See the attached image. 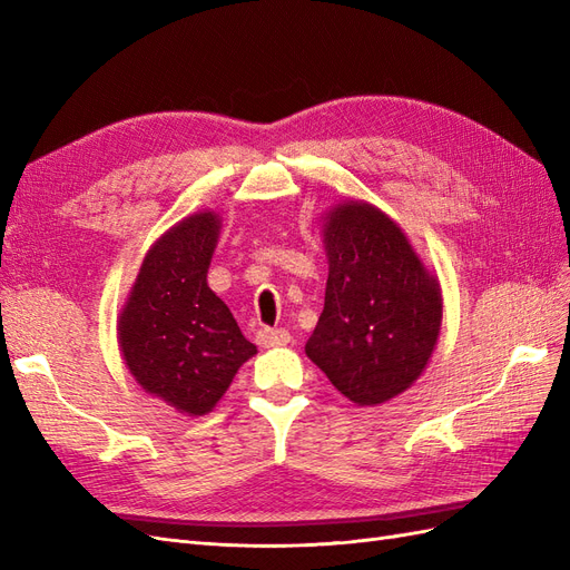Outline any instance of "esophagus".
Listing matches in <instances>:
<instances>
[{"mask_svg":"<svg viewBox=\"0 0 570 570\" xmlns=\"http://www.w3.org/2000/svg\"><path fill=\"white\" fill-rule=\"evenodd\" d=\"M287 342H289V333L283 331V327H262V331L256 333L258 347H283Z\"/></svg>","mask_w":570,"mask_h":570,"instance_id":"esophagus-1","label":"esophagus"}]
</instances>
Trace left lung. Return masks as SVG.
<instances>
[{"mask_svg": "<svg viewBox=\"0 0 570 570\" xmlns=\"http://www.w3.org/2000/svg\"><path fill=\"white\" fill-rule=\"evenodd\" d=\"M327 283L306 356L358 406L402 394L428 366L442 325L435 275L406 235L366 202L325 214Z\"/></svg>", "mask_w": 570, "mask_h": 570, "instance_id": "obj_1", "label": "left lung"}]
</instances>
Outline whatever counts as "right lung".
Here are the masks:
<instances>
[{
    "label": "right lung",
    "mask_w": 570,
    "mask_h": 570,
    "mask_svg": "<svg viewBox=\"0 0 570 570\" xmlns=\"http://www.w3.org/2000/svg\"><path fill=\"white\" fill-rule=\"evenodd\" d=\"M218 230L214 212L166 230L147 252L118 318V344L137 385L189 416L209 413L256 354L206 285Z\"/></svg>",
    "instance_id": "1"
}]
</instances>
